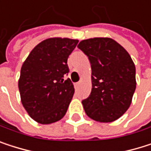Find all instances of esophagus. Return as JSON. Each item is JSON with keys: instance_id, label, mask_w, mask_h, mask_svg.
<instances>
[{"instance_id": "1", "label": "esophagus", "mask_w": 151, "mask_h": 151, "mask_svg": "<svg viewBox=\"0 0 151 151\" xmlns=\"http://www.w3.org/2000/svg\"><path fill=\"white\" fill-rule=\"evenodd\" d=\"M80 84H81V83H80V82L76 83H75V87H76V88H78V87L80 86Z\"/></svg>"}]
</instances>
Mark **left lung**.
<instances>
[{"instance_id": "left-lung-1", "label": "left lung", "mask_w": 151, "mask_h": 151, "mask_svg": "<svg viewBox=\"0 0 151 151\" xmlns=\"http://www.w3.org/2000/svg\"><path fill=\"white\" fill-rule=\"evenodd\" d=\"M77 47L91 66V92L83 106L99 122H112L129 108L136 87L135 66L127 50L111 38L82 40Z\"/></svg>"}]
</instances>
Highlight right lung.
<instances>
[{
  "instance_id": "add662e5",
  "label": "right lung",
  "mask_w": 151,
  "mask_h": 151,
  "mask_svg": "<svg viewBox=\"0 0 151 151\" xmlns=\"http://www.w3.org/2000/svg\"><path fill=\"white\" fill-rule=\"evenodd\" d=\"M78 39L49 38L38 44L24 61L18 88L27 113L40 124L61 119L72 100L75 88L68 73V58Z\"/></svg>"
}]
</instances>
